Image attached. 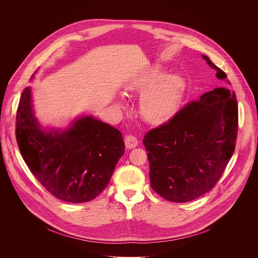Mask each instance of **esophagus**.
<instances>
[{"label":"esophagus","instance_id":"esophagus-1","mask_svg":"<svg viewBox=\"0 0 258 258\" xmlns=\"http://www.w3.org/2000/svg\"><path fill=\"white\" fill-rule=\"evenodd\" d=\"M124 142H125V146L128 149H132L138 145V140L133 135H126Z\"/></svg>","mask_w":258,"mask_h":258}]
</instances>
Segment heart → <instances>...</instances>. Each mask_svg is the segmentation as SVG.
<instances>
[{
    "instance_id": "b5f03b06",
    "label": "heart",
    "mask_w": 258,
    "mask_h": 258,
    "mask_svg": "<svg viewBox=\"0 0 258 258\" xmlns=\"http://www.w3.org/2000/svg\"><path fill=\"white\" fill-rule=\"evenodd\" d=\"M125 89L128 93L144 91L140 99V113L148 123L159 125L170 120L179 109L185 82L179 74L164 75V69L156 64L132 79Z\"/></svg>"
}]
</instances>
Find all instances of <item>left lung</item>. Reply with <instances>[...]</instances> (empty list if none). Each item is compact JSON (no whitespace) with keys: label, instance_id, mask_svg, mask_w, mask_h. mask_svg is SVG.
I'll return each instance as SVG.
<instances>
[{"label":"left lung","instance_id":"obj_1","mask_svg":"<svg viewBox=\"0 0 258 258\" xmlns=\"http://www.w3.org/2000/svg\"><path fill=\"white\" fill-rule=\"evenodd\" d=\"M219 79L227 76L211 59ZM238 108L234 92L224 87L189 101L168 122L144 136L152 188L167 201L186 203L211 190L235 148Z\"/></svg>","mask_w":258,"mask_h":258}]
</instances>
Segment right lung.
Instances as JSON below:
<instances>
[{
    "label": "right lung",
    "instance_id": "obj_1",
    "mask_svg": "<svg viewBox=\"0 0 258 258\" xmlns=\"http://www.w3.org/2000/svg\"><path fill=\"white\" fill-rule=\"evenodd\" d=\"M16 138L41 185L74 204L89 202L105 189L125 150L120 131L91 116L80 117L62 132L42 130L34 115L30 87L19 102Z\"/></svg>",
    "mask_w": 258,
    "mask_h": 258
}]
</instances>
